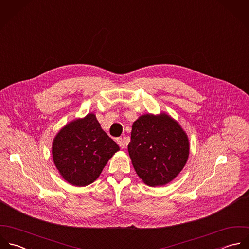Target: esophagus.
Returning a JSON list of instances; mask_svg holds the SVG:
<instances>
[{
	"label": "esophagus",
	"instance_id": "obj_1",
	"mask_svg": "<svg viewBox=\"0 0 249 249\" xmlns=\"http://www.w3.org/2000/svg\"><path fill=\"white\" fill-rule=\"evenodd\" d=\"M117 143L118 145L122 148V149H124L125 148V145L127 143V138L124 137V138H118L117 139Z\"/></svg>",
	"mask_w": 249,
	"mask_h": 249
}]
</instances>
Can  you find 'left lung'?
<instances>
[{
	"mask_svg": "<svg viewBox=\"0 0 249 249\" xmlns=\"http://www.w3.org/2000/svg\"><path fill=\"white\" fill-rule=\"evenodd\" d=\"M127 149L137 175L151 186L164 185L174 179L189 154L186 134L166 114H147L135 121Z\"/></svg>",
	"mask_w": 249,
	"mask_h": 249,
	"instance_id": "left-lung-1",
	"label": "left lung"
}]
</instances>
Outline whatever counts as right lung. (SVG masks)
I'll return each mask as SVG.
<instances>
[{
    "instance_id": "1",
    "label": "right lung",
    "mask_w": 249,
    "mask_h": 249,
    "mask_svg": "<svg viewBox=\"0 0 249 249\" xmlns=\"http://www.w3.org/2000/svg\"><path fill=\"white\" fill-rule=\"evenodd\" d=\"M120 150L102 130L93 114L67 124L54 139V163L70 183L85 186L93 182L109 159Z\"/></svg>"
}]
</instances>
